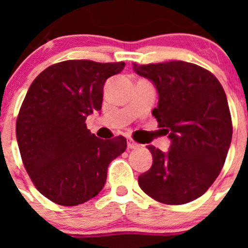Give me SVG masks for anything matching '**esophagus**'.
<instances>
[{
  "mask_svg": "<svg viewBox=\"0 0 248 248\" xmlns=\"http://www.w3.org/2000/svg\"><path fill=\"white\" fill-rule=\"evenodd\" d=\"M139 144L137 143V141H134L133 139H128V148L129 149H137L139 148Z\"/></svg>",
  "mask_w": 248,
  "mask_h": 248,
  "instance_id": "obj_1",
  "label": "esophagus"
}]
</instances>
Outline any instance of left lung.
<instances>
[{"mask_svg": "<svg viewBox=\"0 0 248 248\" xmlns=\"http://www.w3.org/2000/svg\"><path fill=\"white\" fill-rule=\"evenodd\" d=\"M135 73L156 88L153 115L165 130L169 151L148 145L153 165L139 176V186L159 202L181 205L196 200L220 174L232 139L229 103L217 78L183 61L133 64Z\"/></svg>", "mask_w": 248, "mask_h": 248, "instance_id": "1", "label": "left lung"}]
</instances>
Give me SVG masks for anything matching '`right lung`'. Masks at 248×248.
I'll list each match as a JSON object with an SVG mask.
<instances>
[{
	"instance_id": "1",
	"label": "right lung",
	"mask_w": 248,
	"mask_h": 248,
	"mask_svg": "<svg viewBox=\"0 0 248 248\" xmlns=\"http://www.w3.org/2000/svg\"><path fill=\"white\" fill-rule=\"evenodd\" d=\"M124 65L64 61L31 84L17 118V143L31 180L50 201L76 206L97 196L111 160L125 151V138L99 139L85 124L102 109L105 80Z\"/></svg>"
}]
</instances>
